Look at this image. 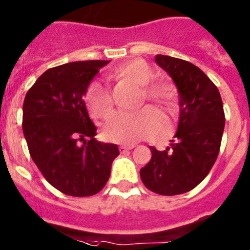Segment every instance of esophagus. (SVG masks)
<instances>
[{
  "instance_id": "esophagus-1",
  "label": "esophagus",
  "mask_w": 250,
  "mask_h": 250,
  "mask_svg": "<svg viewBox=\"0 0 250 250\" xmlns=\"http://www.w3.org/2000/svg\"><path fill=\"white\" fill-rule=\"evenodd\" d=\"M133 145H128V146H125V145H122V146L119 147V151L121 152H125V151H129V149L133 148Z\"/></svg>"
}]
</instances>
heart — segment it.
<instances>
[{"instance_id": "b5f03b06", "label": "heart", "mask_w": 250, "mask_h": 250, "mask_svg": "<svg viewBox=\"0 0 250 250\" xmlns=\"http://www.w3.org/2000/svg\"><path fill=\"white\" fill-rule=\"evenodd\" d=\"M116 75L143 86L142 101H149L168 112H176L179 104V89L172 82L155 79V70L142 59H133L118 65L114 69ZM85 104L90 116L97 119H105L114 109L112 92L102 82L95 80L88 86L85 93ZM157 114L152 108H145L137 113L119 112L105 123L104 137L109 142L133 145L140 140L149 138L164 142L172 134V127L167 128L162 122H157ZM165 132H164L163 131Z\"/></svg>"}]
</instances>
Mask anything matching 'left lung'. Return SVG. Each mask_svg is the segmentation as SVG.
<instances>
[{
  "instance_id": "8db88e82",
  "label": "left lung",
  "mask_w": 250,
  "mask_h": 250,
  "mask_svg": "<svg viewBox=\"0 0 250 250\" xmlns=\"http://www.w3.org/2000/svg\"><path fill=\"white\" fill-rule=\"evenodd\" d=\"M156 62L179 89L180 122L171 147H149L152 157L140 175L148 190L172 196L208 176L220 151L225 114L218 88L196 65L166 55H156Z\"/></svg>"
}]
</instances>
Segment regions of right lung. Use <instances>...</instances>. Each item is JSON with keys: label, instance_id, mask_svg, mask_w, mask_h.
Segmentation results:
<instances>
[{"label": "right lung", "instance_id": "add662e5", "mask_svg": "<svg viewBox=\"0 0 250 250\" xmlns=\"http://www.w3.org/2000/svg\"><path fill=\"white\" fill-rule=\"evenodd\" d=\"M108 60L59 65L26 93L22 129L30 156L50 185L69 196H92L105 186L117 145L94 138L83 97ZM89 138V141L86 140Z\"/></svg>", "mask_w": 250, "mask_h": 250}]
</instances>
